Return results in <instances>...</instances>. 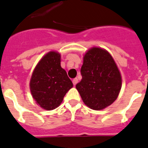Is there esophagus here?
<instances>
[{
  "label": "esophagus",
  "mask_w": 148,
  "mask_h": 148,
  "mask_svg": "<svg viewBox=\"0 0 148 148\" xmlns=\"http://www.w3.org/2000/svg\"><path fill=\"white\" fill-rule=\"evenodd\" d=\"M73 84H74V86H75V85H77V83H78V79L77 78H74V79H73Z\"/></svg>",
  "instance_id": "1"
}]
</instances>
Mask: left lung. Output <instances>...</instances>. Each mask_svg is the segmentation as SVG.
Instances as JSON below:
<instances>
[{
  "instance_id": "8db88e82",
  "label": "left lung",
  "mask_w": 148,
  "mask_h": 148,
  "mask_svg": "<svg viewBox=\"0 0 148 148\" xmlns=\"http://www.w3.org/2000/svg\"><path fill=\"white\" fill-rule=\"evenodd\" d=\"M80 73L82 79L76 88L86 106L101 110L116 100L121 88V77L107 51L99 47L88 51Z\"/></svg>"
}]
</instances>
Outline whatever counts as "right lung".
I'll return each mask as SVG.
<instances>
[{"mask_svg":"<svg viewBox=\"0 0 148 148\" xmlns=\"http://www.w3.org/2000/svg\"><path fill=\"white\" fill-rule=\"evenodd\" d=\"M60 54L51 51L40 60L32 74L29 86L33 97L46 110L58 107L73 83L60 65Z\"/></svg>","mask_w":148,"mask_h":148,"instance_id":"add662e5","label":"right lung"}]
</instances>
